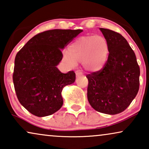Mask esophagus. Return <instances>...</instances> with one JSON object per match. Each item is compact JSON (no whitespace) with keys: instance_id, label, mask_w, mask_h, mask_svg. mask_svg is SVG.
<instances>
[{"instance_id":"1","label":"esophagus","mask_w":149,"mask_h":149,"mask_svg":"<svg viewBox=\"0 0 149 149\" xmlns=\"http://www.w3.org/2000/svg\"><path fill=\"white\" fill-rule=\"evenodd\" d=\"M81 75H83V72H81V70H77L76 71V76H77V77H80V76H81Z\"/></svg>"}]
</instances>
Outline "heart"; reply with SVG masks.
Masks as SVG:
<instances>
[{
    "instance_id": "b5f03b06",
    "label": "heart",
    "mask_w": 149,
    "mask_h": 149,
    "mask_svg": "<svg viewBox=\"0 0 149 149\" xmlns=\"http://www.w3.org/2000/svg\"><path fill=\"white\" fill-rule=\"evenodd\" d=\"M109 55V45L101 36H86L79 38L63 55V60L71 66L76 62H83L85 68L91 72L100 70Z\"/></svg>"
}]
</instances>
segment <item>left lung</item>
<instances>
[{
  "label": "left lung",
  "mask_w": 149,
  "mask_h": 149,
  "mask_svg": "<svg viewBox=\"0 0 149 149\" xmlns=\"http://www.w3.org/2000/svg\"><path fill=\"white\" fill-rule=\"evenodd\" d=\"M109 54L100 70L87 74V99L95 111L116 115L125 111L137 95L140 67L135 53L121 34L100 28Z\"/></svg>",
  "instance_id": "obj_1"
}]
</instances>
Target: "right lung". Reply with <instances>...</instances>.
Here are the masks:
<instances>
[{"label":"right lung","instance_id":"1","mask_svg":"<svg viewBox=\"0 0 149 149\" xmlns=\"http://www.w3.org/2000/svg\"><path fill=\"white\" fill-rule=\"evenodd\" d=\"M82 30H51L38 33L16 54L13 81L20 104L37 117L51 115L63 104L62 89L74 82V71L62 73L56 66L64 48Z\"/></svg>","mask_w":149,"mask_h":149}]
</instances>
